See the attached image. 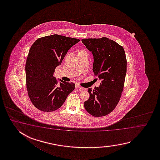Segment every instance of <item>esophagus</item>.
Returning a JSON list of instances; mask_svg holds the SVG:
<instances>
[{
	"label": "esophagus",
	"mask_w": 160,
	"mask_h": 160,
	"mask_svg": "<svg viewBox=\"0 0 160 160\" xmlns=\"http://www.w3.org/2000/svg\"><path fill=\"white\" fill-rule=\"evenodd\" d=\"M75 88L79 89V91H82V90H83V88L82 87H81V86H79V85H76V86H75Z\"/></svg>",
	"instance_id": "34e87169"
}]
</instances>
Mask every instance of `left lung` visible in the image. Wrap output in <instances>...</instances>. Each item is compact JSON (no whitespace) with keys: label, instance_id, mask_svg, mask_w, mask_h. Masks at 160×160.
<instances>
[{"label":"left lung","instance_id":"obj_1","mask_svg":"<svg viewBox=\"0 0 160 160\" xmlns=\"http://www.w3.org/2000/svg\"><path fill=\"white\" fill-rule=\"evenodd\" d=\"M94 57L92 71L102 81L99 87L89 88L90 97L84 106L94 117L109 114L119 102L126 74L125 52L122 46L106 37L82 39Z\"/></svg>","mask_w":160,"mask_h":160}]
</instances>
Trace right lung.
Segmentation results:
<instances>
[{
    "mask_svg": "<svg viewBox=\"0 0 160 160\" xmlns=\"http://www.w3.org/2000/svg\"><path fill=\"white\" fill-rule=\"evenodd\" d=\"M78 42L54 34L40 38L31 46L26 63V82L28 97L38 109L46 112L57 110L74 90V83H58L53 74L68 50Z\"/></svg>",
    "mask_w": 160,
    "mask_h": 160,
    "instance_id": "obj_1",
    "label": "right lung"
}]
</instances>
